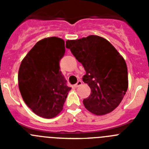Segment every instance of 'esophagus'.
<instances>
[{"label":"esophagus","mask_w":149,"mask_h":149,"mask_svg":"<svg viewBox=\"0 0 149 149\" xmlns=\"http://www.w3.org/2000/svg\"><path fill=\"white\" fill-rule=\"evenodd\" d=\"M81 85H82V81H77V84H75V85H74V87H79V86H81Z\"/></svg>","instance_id":"esophagus-1"}]
</instances>
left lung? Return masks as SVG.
<instances>
[{
	"instance_id": "1",
	"label": "left lung",
	"mask_w": 149,
	"mask_h": 149,
	"mask_svg": "<svg viewBox=\"0 0 149 149\" xmlns=\"http://www.w3.org/2000/svg\"><path fill=\"white\" fill-rule=\"evenodd\" d=\"M65 47L86 71L83 81L91 89L83 101L84 107L96 116H103L119 106L128 87L125 60L104 38L90 35L67 40Z\"/></svg>"
}]
</instances>
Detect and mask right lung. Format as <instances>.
Instances as JSON below:
<instances>
[{
	"label": "right lung",
	"mask_w": 149,
	"mask_h": 149,
	"mask_svg": "<svg viewBox=\"0 0 149 149\" xmlns=\"http://www.w3.org/2000/svg\"><path fill=\"white\" fill-rule=\"evenodd\" d=\"M65 51L61 38H45L36 42L19 67L18 82L22 98L34 113L42 118L58 115L71 90L60 71L59 63Z\"/></svg>",
	"instance_id": "right-lung-1"
}]
</instances>
